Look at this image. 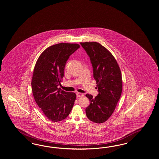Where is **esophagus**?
Masks as SVG:
<instances>
[{
    "label": "esophagus",
    "mask_w": 159,
    "mask_h": 159,
    "mask_svg": "<svg viewBox=\"0 0 159 159\" xmlns=\"http://www.w3.org/2000/svg\"><path fill=\"white\" fill-rule=\"evenodd\" d=\"M76 94H77V98H81V97H83L84 96V94L81 93H77Z\"/></svg>",
    "instance_id": "1"
}]
</instances>
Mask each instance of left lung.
<instances>
[{
    "instance_id": "8db88e82",
    "label": "left lung",
    "mask_w": 159,
    "mask_h": 159,
    "mask_svg": "<svg viewBox=\"0 0 159 159\" xmlns=\"http://www.w3.org/2000/svg\"><path fill=\"white\" fill-rule=\"evenodd\" d=\"M90 57L99 93L95 98L87 94L90 105L86 114L90 120L104 122L113 114L122 91V78L118 62L112 54L97 42L80 43Z\"/></svg>"
}]
</instances>
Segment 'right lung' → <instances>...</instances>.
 Wrapping results in <instances>:
<instances>
[{
	"mask_svg": "<svg viewBox=\"0 0 159 159\" xmlns=\"http://www.w3.org/2000/svg\"><path fill=\"white\" fill-rule=\"evenodd\" d=\"M80 47L78 44L59 43L48 47L37 61L33 73L32 89L37 104L52 122L67 118L73 108L76 94L57 88L64 77L66 63Z\"/></svg>",
	"mask_w": 159,
	"mask_h": 159,
	"instance_id": "right-lung-1",
	"label": "right lung"
}]
</instances>
